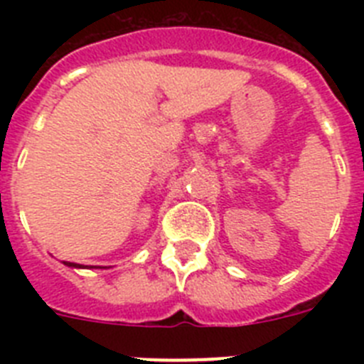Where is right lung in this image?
<instances>
[{
    "label": "right lung",
    "instance_id": "obj_1",
    "mask_svg": "<svg viewBox=\"0 0 364 364\" xmlns=\"http://www.w3.org/2000/svg\"><path fill=\"white\" fill-rule=\"evenodd\" d=\"M63 264H67V266H74V268H82V266L74 264V262H63Z\"/></svg>",
    "mask_w": 364,
    "mask_h": 364
}]
</instances>
